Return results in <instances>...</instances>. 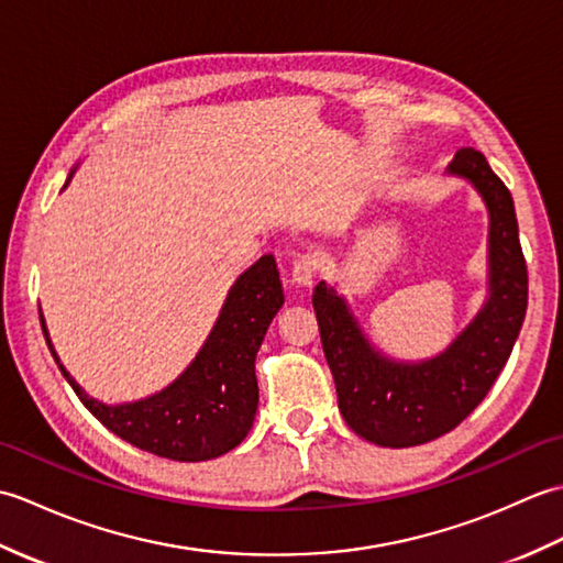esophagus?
Returning <instances> with one entry per match:
<instances>
[{"instance_id": "obj_1", "label": "esophagus", "mask_w": 563, "mask_h": 563, "mask_svg": "<svg viewBox=\"0 0 563 563\" xmlns=\"http://www.w3.org/2000/svg\"><path fill=\"white\" fill-rule=\"evenodd\" d=\"M319 273V261L309 254L297 256L292 263V280L297 285H312Z\"/></svg>"}]
</instances>
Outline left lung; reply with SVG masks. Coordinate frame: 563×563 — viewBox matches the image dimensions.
Instances as JSON below:
<instances>
[{
    "label": "left lung",
    "instance_id": "8db88e82",
    "mask_svg": "<svg viewBox=\"0 0 563 563\" xmlns=\"http://www.w3.org/2000/svg\"><path fill=\"white\" fill-rule=\"evenodd\" d=\"M450 172L470 178L492 214V297L445 353L421 365L391 363L365 341L333 288L319 283L312 295L339 409L357 435L382 448L423 445L457 428L506 367L528 312L510 190L474 147L454 154Z\"/></svg>",
    "mask_w": 563,
    "mask_h": 563
}]
</instances>
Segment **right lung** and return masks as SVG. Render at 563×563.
<instances>
[{
  "label": "right lung",
  "instance_id": "obj_1",
  "mask_svg": "<svg viewBox=\"0 0 563 563\" xmlns=\"http://www.w3.org/2000/svg\"><path fill=\"white\" fill-rule=\"evenodd\" d=\"M283 300L275 258L261 256L232 285L218 324L186 373L154 397L121 406H106L87 397L59 365L43 314L41 327L47 349L79 401L111 433L166 460L202 462L234 450L254 423L258 406L256 353Z\"/></svg>",
  "mask_w": 563,
  "mask_h": 563
}]
</instances>
